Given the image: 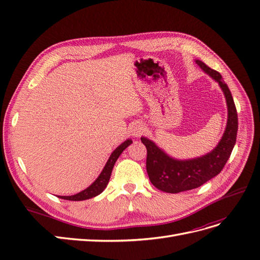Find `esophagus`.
Segmentation results:
<instances>
[{"label": "esophagus", "instance_id": "obj_1", "mask_svg": "<svg viewBox=\"0 0 260 260\" xmlns=\"http://www.w3.org/2000/svg\"><path fill=\"white\" fill-rule=\"evenodd\" d=\"M130 130H131V135H132V137L139 138V137L143 133V131H144V127H143V124H141V123L137 122V123H133V124L131 125Z\"/></svg>", "mask_w": 260, "mask_h": 260}]
</instances>
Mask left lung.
<instances>
[{"instance_id": "left-lung-1", "label": "left lung", "mask_w": 260, "mask_h": 260, "mask_svg": "<svg viewBox=\"0 0 260 260\" xmlns=\"http://www.w3.org/2000/svg\"><path fill=\"white\" fill-rule=\"evenodd\" d=\"M204 73L218 82L225 98L228 119L223 135L216 147L209 153L190 159H178L168 155L152 140L141 137L146 146V170L152 184L167 193H179L196 188L216 177L229 159L237 141L238 113L232 94L221 75L209 68L200 59H195Z\"/></svg>"}]
</instances>
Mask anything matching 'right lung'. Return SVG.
I'll return each instance as SVG.
<instances>
[{"label": "right lung", "instance_id": "1", "mask_svg": "<svg viewBox=\"0 0 260 260\" xmlns=\"http://www.w3.org/2000/svg\"><path fill=\"white\" fill-rule=\"evenodd\" d=\"M131 143H132V140L131 139H127V140L124 141V142H122L116 149H114L113 153L111 154V156H109L108 160L106 161L103 170L101 171V174L99 175L96 180L94 181V182L91 185H89L88 187L84 188L83 191L77 193L75 195L58 196V198L62 199V200H67V201H85V200L95 198V196L100 195L102 192L105 190V187L107 186V184L109 182V179H111L113 168L115 166V162L118 159V157L120 156V154Z\"/></svg>", "mask_w": 260, "mask_h": 260}]
</instances>
